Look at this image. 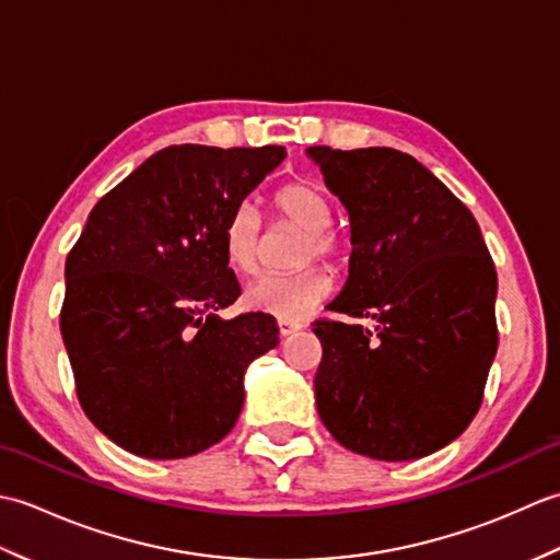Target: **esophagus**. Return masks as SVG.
<instances>
[{
    "instance_id": "34e87169",
    "label": "esophagus",
    "mask_w": 560,
    "mask_h": 560,
    "mask_svg": "<svg viewBox=\"0 0 560 560\" xmlns=\"http://www.w3.org/2000/svg\"><path fill=\"white\" fill-rule=\"evenodd\" d=\"M301 329V325L299 323H287V319H279V335L281 337H291V335H295V331Z\"/></svg>"
}]
</instances>
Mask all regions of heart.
<instances>
[{
  "mask_svg": "<svg viewBox=\"0 0 560 560\" xmlns=\"http://www.w3.org/2000/svg\"><path fill=\"white\" fill-rule=\"evenodd\" d=\"M273 209L283 221L305 231L299 261L305 265L315 257L337 261L343 253L341 237L329 229L331 205L317 187L291 183L273 195ZM261 217L253 201H241L223 225V255L235 271L253 273L259 267ZM331 293V279L323 269L307 267L287 277H261L245 289V305L249 311L271 315L277 319H295L313 313Z\"/></svg>",
  "mask_w": 560,
  "mask_h": 560,
  "instance_id": "1",
  "label": "heart"
}]
</instances>
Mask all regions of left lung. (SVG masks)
Returning <instances> with one entry per match:
<instances>
[{
  "instance_id": "8db88e82",
  "label": "left lung",
  "mask_w": 560,
  "mask_h": 560,
  "mask_svg": "<svg viewBox=\"0 0 560 560\" xmlns=\"http://www.w3.org/2000/svg\"><path fill=\"white\" fill-rule=\"evenodd\" d=\"M343 205L353 253L329 307L363 325L315 323V404L359 455L421 459L481 407L498 349V277L471 211L409 153L305 149Z\"/></svg>"
}]
</instances>
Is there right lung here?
<instances>
[{
  "label": "right lung",
  "mask_w": 560,
  "mask_h": 560,
  "mask_svg": "<svg viewBox=\"0 0 560 560\" xmlns=\"http://www.w3.org/2000/svg\"><path fill=\"white\" fill-rule=\"evenodd\" d=\"M283 159V147L161 149L93 207L71 247L59 329L77 395L132 455L217 445L241 416L247 365L279 343L271 315L219 311L241 295L223 225Z\"/></svg>",
  "instance_id": "add662e5"
}]
</instances>
